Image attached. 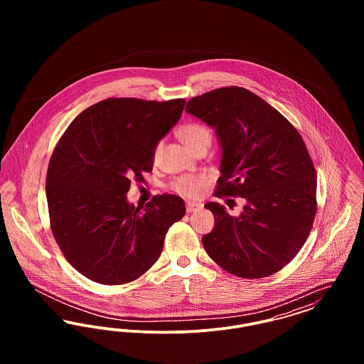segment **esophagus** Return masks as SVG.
Returning a JSON list of instances; mask_svg holds the SVG:
<instances>
[{
	"label": "esophagus",
	"mask_w": 364,
	"mask_h": 364,
	"mask_svg": "<svg viewBox=\"0 0 364 364\" xmlns=\"http://www.w3.org/2000/svg\"><path fill=\"white\" fill-rule=\"evenodd\" d=\"M186 208H187V213H196V211H199L202 208V205L196 203V202H187Z\"/></svg>",
	"instance_id": "esophagus-1"
}]
</instances>
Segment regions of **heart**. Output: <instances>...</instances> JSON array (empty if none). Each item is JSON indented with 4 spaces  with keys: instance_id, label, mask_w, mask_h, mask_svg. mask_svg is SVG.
<instances>
[{
    "instance_id": "obj_1",
    "label": "heart",
    "mask_w": 364,
    "mask_h": 364,
    "mask_svg": "<svg viewBox=\"0 0 364 364\" xmlns=\"http://www.w3.org/2000/svg\"><path fill=\"white\" fill-rule=\"evenodd\" d=\"M178 136L191 151L200 144H205V143L210 144V139H211L208 128L198 122H190L180 127ZM156 153H158V147ZM206 184H208V178L202 176L200 177H178L173 181V188L186 196H196Z\"/></svg>"
}]
</instances>
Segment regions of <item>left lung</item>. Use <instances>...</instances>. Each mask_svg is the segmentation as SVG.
Segmentation results:
<instances>
[{
  "label": "left lung",
  "mask_w": 364,
  "mask_h": 364,
  "mask_svg": "<svg viewBox=\"0 0 364 364\" xmlns=\"http://www.w3.org/2000/svg\"><path fill=\"white\" fill-rule=\"evenodd\" d=\"M186 112L215 131L221 176L215 196L245 199L240 215L210 202L214 229L202 237L208 257L242 278L272 276L294 259L316 213V173L291 122L242 87L188 101Z\"/></svg>",
  "instance_id": "left-lung-1"
}]
</instances>
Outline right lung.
Returning <instances> with one entry per match:
<instances>
[{"label":"right lung","mask_w":364,"mask_h":364,"mask_svg":"<svg viewBox=\"0 0 364 364\" xmlns=\"http://www.w3.org/2000/svg\"><path fill=\"white\" fill-rule=\"evenodd\" d=\"M186 100L109 98L83 110L53 151L46 198L53 236L85 277L127 284L156 263L166 232L186 214L180 196L127 200L131 178L151 172L156 144L181 117Z\"/></svg>","instance_id":"1"}]
</instances>
